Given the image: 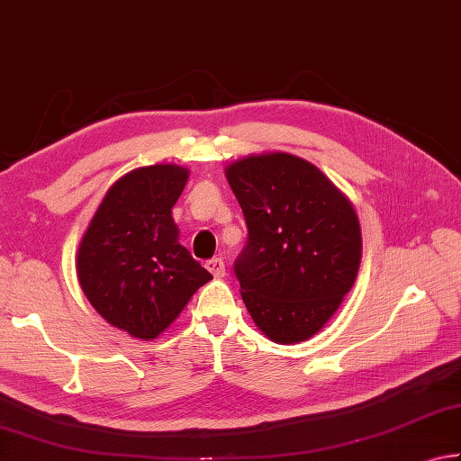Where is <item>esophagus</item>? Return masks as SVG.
Masks as SVG:
<instances>
[{
  "label": "esophagus",
  "instance_id": "34e87169",
  "mask_svg": "<svg viewBox=\"0 0 461 461\" xmlns=\"http://www.w3.org/2000/svg\"><path fill=\"white\" fill-rule=\"evenodd\" d=\"M205 267L213 274V278H223V276H225V264H223L221 258L209 259V262L205 264Z\"/></svg>",
  "mask_w": 461,
  "mask_h": 461
}]
</instances>
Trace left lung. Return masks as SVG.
Wrapping results in <instances>:
<instances>
[{
	"mask_svg": "<svg viewBox=\"0 0 461 461\" xmlns=\"http://www.w3.org/2000/svg\"><path fill=\"white\" fill-rule=\"evenodd\" d=\"M248 223L241 298L267 339H312L353 288L363 258L350 199L306 158L270 150L225 167Z\"/></svg>",
	"mask_w": 461,
	"mask_h": 461,
	"instance_id": "1",
	"label": "left lung"
}]
</instances>
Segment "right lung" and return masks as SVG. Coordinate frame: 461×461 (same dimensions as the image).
Segmentation results:
<instances>
[{
    "mask_svg": "<svg viewBox=\"0 0 461 461\" xmlns=\"http://www.w3.org/2000/svg\"><path fill=\"white\" fill-rule=\"evenodd\" d=\"M187 179V167L173 163L124 173L108 187L80 240L82 292L108 324L132 339H157L213 278L179 244L171 215Z\"/></svg>",
    "mask_w": 461,
    "mask_h": 461,
    "instance_id": "obj_1",
    "label": "right lung"
}]
</instances>
